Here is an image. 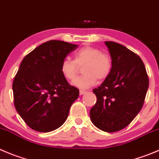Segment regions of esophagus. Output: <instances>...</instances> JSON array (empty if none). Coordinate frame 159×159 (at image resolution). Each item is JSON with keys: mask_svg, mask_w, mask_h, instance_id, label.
I'll return each instance as SVG.
<instances>
[{"mask_svg": "<svg viewBox=\"0 0 159 159\" xmlns=\"http://www.w3.org/2000/svg\"><path fill=\"white\" fill-rule=\"evenodd\" d=\"M87 93V91H86V90H80V95L84 94V93Z\"/></svg>", "mask_w": 159, "mask_h": 159, "instance_id": "34e87169", "label": "esophagus"}]
</instances>
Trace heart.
Instances as JSON below:
<instances>
[{"instance_id":"1","label":"heart","mask_w":159,"mask_h":159,"mask_svg":"<svg viewBox=\"0 0 159 159\" xmlns=\"http://www.w3.org/2000/svg\"><path fill=\"white\" fill-rule=\"evenodd\" d=\"M82 75L72 82L75 87L87 89L94 85L97 80L102 81L108 78L112 68L111 58L108 54L102 53L98 48L86 46L79 49L74 54V60L65 58L60 65V71L68 80H72L82 66Z\"/></svg>"}]
</instances>
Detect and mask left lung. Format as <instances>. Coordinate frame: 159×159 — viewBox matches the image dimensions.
<instances>
[{
	"instance_id": "1",
	"label": "left lung",
	"mask_w": 159,
	"mask_h": 159,
	"mask_svg": "<svg viewBox=\"0 0 159 159\" xmlns=\"http://www.w3.org/2000/svg\"><path fill=\"white\" fill-rule=\"evenodd\" d=\"M105 43L111 54L112 68L108 78L93 90L97 102L90 116L98 129L114 133L126 127L140 112L149 79L137 54L116 42Z\"/></svg>"
}]
</instances>
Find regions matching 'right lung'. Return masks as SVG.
Returning a JSON list of instances; mask_svg holds the SVG:
<instances>
[{
	"mask_svg": "<svg viewBox=\"0 0 159 159\" xmlns=\"http://www.w3.org/2000/svg\"><path fill=\"white\" fill-rule=\"evenodd\" d=\"M77 48L50 40L29 53L21 62L12 84L14 105L31 129L50 132L66 122L80 91L63 76L60 65Z\"/></svg>",
	"mask_w": 159,
	"mask_h": 159,
	"instance_id": "obj_1",
	"label": "right lung"
}]
</instances>
